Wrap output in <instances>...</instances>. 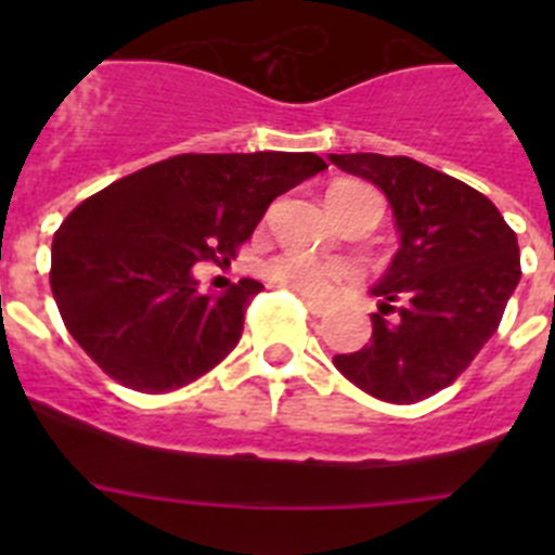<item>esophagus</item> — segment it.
Wrapping results in <instances>:
<instances>
[{
	"label": "esophagus",
	"instance_id": "obj_1",
	"mask_svg": "<svg viewBox=\"0 0 555 555\" xmlns=\"http://www.w3.org/2000/svg\"><path fill=\"white\" fill-rule=\"evenodd\" d=\"M302 302H306L308 313H313V317H325V313H327V306H325V302L313 300V297H302Z\"/></svg>",
	"mask_w": 555,
	"mask_h": 555
}]
</instances>
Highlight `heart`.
Instances as JSON below:
<instances>
[{
	"label": "heart",
	"instance_id": "obj_1",
	"mask_svg": "<svg viewBox=\"0 0 555 555\" xmlns=\"http://www.w3.org/2000/svg\"><path fill=\"white\" fill-rule=\"evenodd\" d=\"M336 189H361V185L345 183ZM267 274L302 297H331L341 283L356 278V267L341 258H322V255L302 253V249H286L267 263Z\"/></svg>",
	"mask_w": 555,
	"mask_h": 555
}]
</instances>
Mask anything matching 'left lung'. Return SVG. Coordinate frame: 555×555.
Returning a JSON list of instances; mask_svg holds the SVG:
<instances>
[{
  "instance_id": "8db88e82",
  "label": "left lung",
  "mask_w": 555,
  "mask_h": 555,
  "mask_svg": "<svg viewBox=\"0 0 555 555\" xmlns=\"http://www.w3.org/2000/svg\"><path fill=\"white\" fill-rule=\"evenodd\" d=\"M384 191L400 247L370 288L372 341L333 356L341 375L386 403L442 391L498 331L519 283L517 235L480 191L414 158L327 155Z\"/></svg>"
}]
</instances>
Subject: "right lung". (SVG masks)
I'll return each instance as SVG.
<instances>
[{"label": "right lung", "mask_w": 555, "mask_h": 555, "mask_svg": "<svg viewBox=\"0 0 555 555\" xmlns=\"http://www.w3.org/2000/svg\"><path fill=\"white\" fill-rule=\"evenodd\" d=\"M327 169L313 152L175 155L116 180L52 238V294L77 345L135 391L180 389L238 345L261 283L199 292L194 263L230 261L269 203Z\"/></svg>", "instance_id": "add662e5"}]
</instances>
